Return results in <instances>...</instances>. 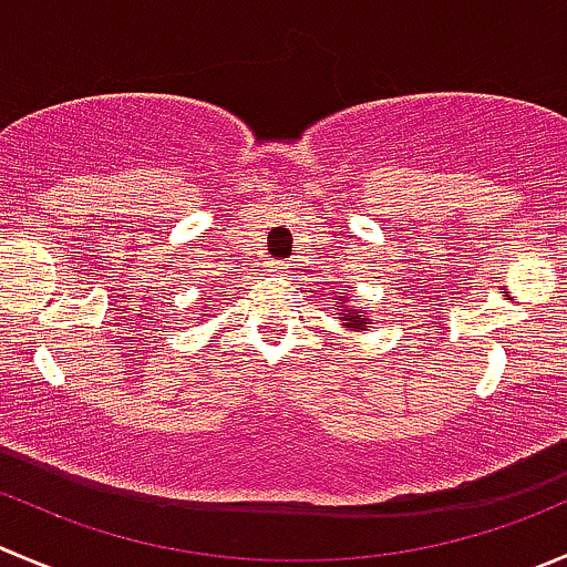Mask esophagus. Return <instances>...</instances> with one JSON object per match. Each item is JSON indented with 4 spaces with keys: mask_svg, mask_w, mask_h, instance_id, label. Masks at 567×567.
Wrapping results in <instances>:
<instances>
[{
    "mask_svg": "<svg viewBox=\"0 0 567 567\" xmlns=\"http://www.w3.org/2000/svg\"><path fill=\"white\" fill-rule=\"evenodd\" d=\"M274 268H277V271H279V268H282V266H279V262H277V266H274Z\"/></svg>",
    "mask_w": 567,
    "mask_h": 567,
    "instance_id": "esophagus-1",
    "label": "esophagus"
}]
</instances>
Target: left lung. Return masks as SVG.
<instances>
[{
    "mask_svg": "<svg viewBox=\"0 0 567 567\" xmlns=\"http://www.w3.org/2000/svg\"><path fill=\"white\" fill-rule=\"evenodd\" d=\"M340 305H343V299H340ZM343 321L349 323L351 329H362L368 323V318H360L354 310H343Z\"/></svg>",
    "mask_w": 567,
    "mask_h": 567,
    "instance_id": "1",
    "label": "left lung"
}]
</instances>
